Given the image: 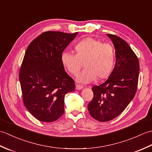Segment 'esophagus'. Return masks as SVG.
Masks as SVG:
<instances>
[{"label": "esophagus", "mask_w": 152, "mask_h": 152, "mask_svg": "<svg viewBox=\"0 0 152 152\" xmlns=\"http://www.w3.org/2000/svg\"><path fill=\"white\" fill-rule=\"evenodd\" d=\"M83 88V86H82V85H79V84H76V89H77V90H81V89H82Z\"/></svg>", "instance_id": "34e87169"}]
</instances>
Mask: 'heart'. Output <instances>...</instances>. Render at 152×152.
<instances>
[{
    "instance_id": "1",
    "label": "heart",
    "mask_w": 152,
    "mask_h": 152,
    "mask_svg": "<svg viewBox=\"0 0 152 152\" xmlns=\"http://www.w3.org/2000/svg\"><path fill=\"white\" fill-rule=\"evenodd\" d=\"M76 54L69 51L61 55L63 66L72 74L76 75L83 65V69L77 78V81L89 83L95 80L107 78L112 72L115 64V52L108 44L93 37H87L78 42L74 46Z\"/></svg>"
}]
</instances>
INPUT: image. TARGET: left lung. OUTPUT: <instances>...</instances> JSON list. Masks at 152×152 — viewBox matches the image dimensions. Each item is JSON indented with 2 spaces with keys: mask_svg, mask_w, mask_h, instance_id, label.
I'll list each match as a JSON object with an SVG mask.
<instances>
[{
  "mask_svg": "<svg viewBox=\"0 0 152 152\" xmlns=\"http://www.w3.org/2000/svg\"><path fill=\"white\" fill-rule=\"evenodd\" d=\"M115 50V64L109 78L92 88L93 98L88 106L90 115L99 121L117 117L127 108L137 91L139 62L125 40L115 35L106 34Z\"/></svg>",
  "mask_w": 152,
  "mask_h": 152,
  "instance_id": "1",
  "label": "left lung"
}]
</instances>
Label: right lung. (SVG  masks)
I'll list each match as a JSON object with an SVG mask.
<instances>
[{"mask_svg":"<svg viewBox=\"0 0 152 152\" xmlns=\"http://www.w3.org/2000/svg\"><path fill=\"white\" fill-rule=\"evenodd\" d=\"M78 33L48 31L28 45L19 72L24 104L38 120L53 122L64 112V96L74 91L73 79L61 57Z\"/></svg>","mask_w":152,"mask_h":152,"instance_id":"obj_1","label":"right lung"}]
</instances>
